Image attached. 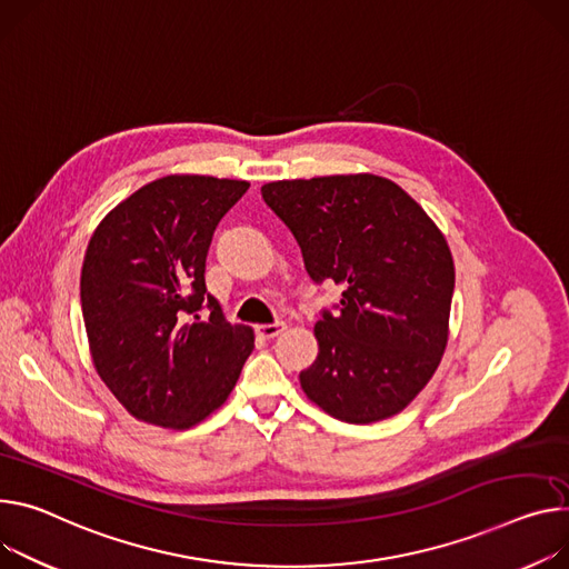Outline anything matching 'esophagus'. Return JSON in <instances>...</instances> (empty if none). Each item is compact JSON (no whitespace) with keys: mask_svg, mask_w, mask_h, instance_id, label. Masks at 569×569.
<instances>
[{"mask_svg":"<svg viewBox=\"0 0 569 569\" xmlns=\"http://www.w3.org/2000/svg\"><path fill=\"white\" fill-rule=\"evenodd\" d=\"M286 329V325L283 322H272V325H258L256 327V333L261 336L263 340H272V338H277L281 331Z\"/></svg>","mask_w":569,"mask_h":569,"instance_id":"34e87169","label":"esophagus"}]
</instances>
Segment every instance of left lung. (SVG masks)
Here are the masks:
<instances>
[{
  "label": "left lung",
  "instance_id": "left-lung-1",
  "mask_svg": "<svg viewBox=\"0 0 569 569\" xmlns=\"http://www.w3.org/2000/svg\"><path fill=\"white\" fill-rule=\"evenodd\" d=\"M261 194L301 247L316 283L342 290L316 325L301 390L331 418L397 416L429 383L449 336L453 258L422 206L377 174L272 181Z\"/></svg>",
  "mask_w": 569,
  "mask_h": 569
}]
</instances>
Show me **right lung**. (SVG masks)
I'll list each match as a JSON object with an SVG mask.
<instances>
[{
	"mask_svg": "<svg viewBox=\"0 0 569 569\" xmlns=\"http://www.w3.org/2000/svg\"><path fill=\"white\" fill-rule=\"evenodd\" d=\"M247 181L170 174L127 197L94 229L81 311L97 375L136 420L188 429L233 390L253 331L206 292L213 231ZM201 307L210 318H198ZM194 317V321L189 318Z\"/></svg>",
	"mask_w": 569,
	"mask_h": 569,
	"instance_id": "right-lung-1",
	"label": "right lung"
}]
</instances>
